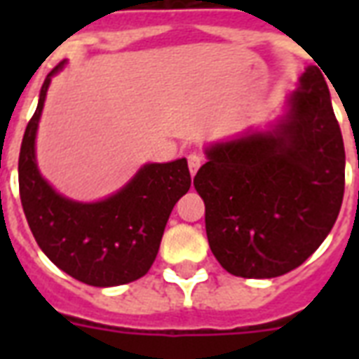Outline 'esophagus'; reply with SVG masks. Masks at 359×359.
<instances>
[{
  "instance_id": "1",
  "label": "esophagus",
  "mask_w": 359,
  "mask_h": 359,
  "mask_svg": "<svg viewBox=\"0 0 359 359\" xmlns=\"http://www.w3.org/2000/svg\"><path fill=\"white\" fill-rule=\"evenodd\" d=\"M201 163H203L201 154H197V152H190V154H188V168H190L191 175L197 173V169L201 168Z\"/></svg>"
}]
</instances>
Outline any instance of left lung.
I'll use <instances>...</instances> for the list:
<instances>
[{"instance_id": "left-lung-1", "label": "left lung", "mask_w": 359, "mask_h": 359, "mask_svg": "<svg viewBox=\"0 0 359 359\" xmlns=\"http://www.w3.org/2000/svg\"><path fill=\"white\" fill-rule=\"evenodd\" d=\"M194 186L208 245L240 278H278L315 253L345 194V145L328 83L307 67L270 132L207 149Z\"/></svg>"}]
</instances>
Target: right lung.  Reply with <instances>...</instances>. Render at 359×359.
Instances as JSON below:
<instances>
[{
	"mask_svg": "<svg viewBox=\"0 0 359 359\" xmlns=\"http://www.w3.org/2000/svg\"><path fill=\"white\" fill-rule=\"evenodd\" d=\"M46 76L39 106L25 128L18 158L20 199L36 244L50 261L81 283L115 287L143 278L156 259L175 203L190 190L186 158L147 163L115 196L78 203L59 196L35 162V135L52 76Z\"/></svg>",
	"mask_w": 359,
	"mask_h": 359,
	"instance_id": "right-lung-1",
	"label": "right lung"
}]
</instances>
